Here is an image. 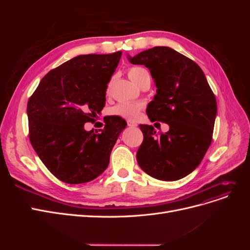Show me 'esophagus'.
I'll return each mask as SVG.
<instances>
[{"instance_id":"1","label":"esophagus","mask_w":250,"mask_h":250,"mask_svg":"<svg viewBox=\"0 0 250 250\" xmlns=\"http://www.w3.org/2000/svg\"><path fill=\"white\" fill-rule=\"evenodd\" d=\"M127 125L129 126V127H131V128H134V127L138 126V124L135 123V122H133V121H127Z\"/></svg>"}]
</instances>
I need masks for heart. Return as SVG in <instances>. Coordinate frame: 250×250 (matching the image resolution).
Here are the masks:
<instances>
[{
    "label": "heart",
    "mask_w": 250,
    "mask_h": 250,
    "mask_svg": "<svg viewBox=\"0 0 250 250\" xmlns=\"http://www.w3.org/2000/svg\"><path fill=\"white\" fill-rule=\"evenodd\" d=\"M147 73L148 72L144 69V67L134 66V67H131L129 72H128V76H129V78L134 83H137L138 84V82L141 80V78ZM141 108H142V105L140 103L121 102L115 105L113 107H111L109 110V113L111 116H117L126 120H134L138 118Z\"/></svg>",
    "instance_id": "obj_1"
}]
</instances>
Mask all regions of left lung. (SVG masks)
I'll use <instances>...</instances> for the list:
<instances>
[{"mask_svg": "<svg viewBox=\"0 0 250 250\" xmlns=\"http://www.w3.org/2000/svg\"><path fill=\"white\" fill-rule=\"evenodd\" d=\"M127 58L148 67L154 80L156 95L147 106L148 118L170 128L156 133L152 125H140L144 141L138 164L156 179L184 178L198 167L213 138L217 102L206 75L193 60L169 47H154Z\"/></svg>", "mask_w": 250, "mask_h": 250, "instance_id": "8db88e82", "label": "left lung"}]
</instances>
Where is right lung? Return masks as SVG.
Segmentation results:
<instances>
[{"instance_id": "right-lung-1", "label": "right lung", "mask_w": 250, "mask_h": 250, "mask_svg": "<svg viewBox=\"0 0 250 250\" xmlns=\"http://www.w3.org/2000/svg\"><path fill=\"white\" fill-rule=\"evenodd\" d=\"M122 52L74 57L50 71L27 105L29 138L48 170L66 184H84L108 167L127 123L112 116L99 132L86 131L106 101V88Z\"/></svg>"}]
</instances>
